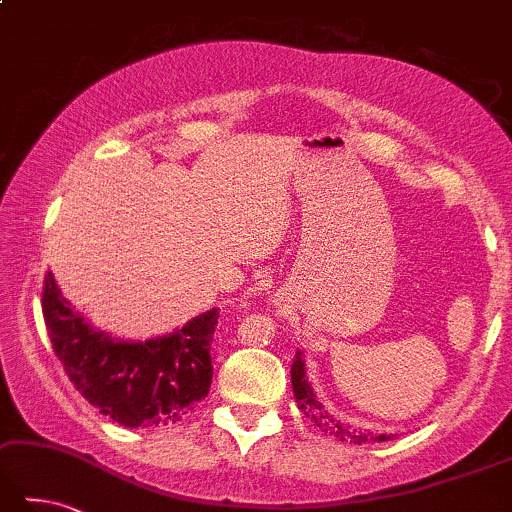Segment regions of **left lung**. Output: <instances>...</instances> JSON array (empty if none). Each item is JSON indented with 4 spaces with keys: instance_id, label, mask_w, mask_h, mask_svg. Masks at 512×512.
<instances>
[{
    "instance_id": "8db88e82",
    "label": "left lung",
    "mask_w": 512,
    "mask_h": 512,
    "mask_svg": "<svg viewBox=\"0 0 512 512\" xmlns=\"http://www.w3.org/2000/svg\"><path fill=\"white\" fill-rule=\"evenodd\" d=\"M292 388H294L298 410H301L307 419H312L314 426L323 428V432H330V435L339 437L341 441L356 443V446H361V443H370V441H388V439H392V435H374V432L356 430L352 426H347V423L336 421L332 414L323 408V403L316 399L312 385L305 376L303 356L298 350H296L294 363H292Z\"/></svg>"
}]
</instances>
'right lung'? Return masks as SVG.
I'll list each match as a JSON object with an SVG mask.
<instances>
[{
	"instance_id": "add662e5",
	"label": "right lung",
	"mask_w": 512,
	"mask_h": 512,
	"mask_svg": "<svg viewBox=\"0 0 512 512\" xmlns=\"http://www.w3.org/2000/svg\"><path fill=\"white\" fill-rule=\"evenodd\" d=\"M42 312L53 352L77 392L124 428L171 426L209 394L216 307L158 339L120 341L93 330L48 272Z\"/></svg>"
}]
</instances>
